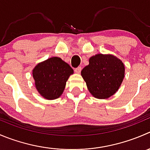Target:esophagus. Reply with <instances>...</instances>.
<instances>
[{"label":"esophagus","instance_id":"1","mask_svg":"<svg viewBox=\"0 0 150 150\" xmlns=\"http://www.w3.org/2000/svg\"><path fill=\"white\" fill-rule=\"evenodd\" d=\"M81 67H78L75 68V72H76V73H78V74H79L80 72H81Z\"/></svg>","mask_w":150,"mask_h":150}]
</instances>
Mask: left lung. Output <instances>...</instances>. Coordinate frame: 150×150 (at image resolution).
<instances>
[{
	"mask_svg": "<svg viewBox=\"0 0 150 150\" xmlns=\"http://www.w3.org/2000/svg\"><path fill=\"white\" fill-rule=\"evenodd\" d=\"M81 76L88 91L97 99H108L120 88L125 78V64L112 54L98 53L91 56Z\"/></svg>",
	"mask_w": 150,
	"mask_h": 150,
	"instance_id": "obj_1",
	"label": "left lung"
}]
</instances>
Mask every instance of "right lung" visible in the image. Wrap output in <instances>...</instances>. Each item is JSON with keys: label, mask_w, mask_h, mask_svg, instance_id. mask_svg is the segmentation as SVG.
<instances>
[{"label": "right lung", "mask_w": 150, "mask_h": 150, "mask_svg": "<svg viewBox=\"0 0 150 150\" xmlns=\"http://www.w3.org/2000/svg\"><path fill=\"white\" fill-rule=\"evenodd\" d=\"M73 73L72 67L59 57L40 62L32 70L37 91L43 98L50 100L63 94L67 81Z\"/></svg>", "instance_id": "add662e5"}]
</instances>
